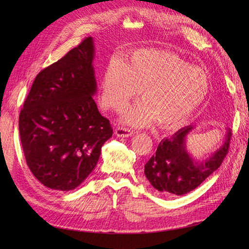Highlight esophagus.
I'll return each instance as SVG.
<instances>
[{"instance_id": "34e87169", "label": "esophagus", "mask_w": 249, "mask_h": 249, "mask_svg": "<svg viewBox=\"0 0 249 249\" xmlns=\"http://www.w3.org/2000/svg\"><path fill=\"white\" fill-rule=\"evenodd\" d=\"M133 134H134L133 131H131L130 129H126V127H117L115 130V135L117 137L126 138V137H131Z\"/></svg>"}]
</instances>
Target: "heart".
<instances>
[{
    "mask_svg": "<svg viewBox=\"0 0 249 249\" xmlns=\"http://www.w3.org/2000/svg\"><path fill=\"white\" fill-rule=\"evenodd\" d=\"M207 72L188 64L175 53L155 49L133 52L124 62L113 59L104 71L100 102L105 108L124 110L139 94L143 101L123 120L135 127L155 122L164 129L185 123L206 100Z\"/></svg>",
    "mask_w": 249,
    "mask_h": 249,
    "instance_id": "1",
    "label": "heart"
}]
</instances>
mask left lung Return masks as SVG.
<instances>
[{
  "mask_svg": "<svg viewBox=\"0 0 249 249\" xmlns=\"http://www.w3.org/2000/svg\"><path fill=\"white\" fill-rule=\"evenodd\" d=\"M195 125L179 129L170 138L163 139L156 154L144 165V175L156 190L165 195H184L197 188L220 166L229 152L231 131L225 133L221 145L200 160L188 152L186 141Z\"/></svg>",
  "mask_w": 249,
  "mask_h": 249,
  "instance_id": "obj_1",
  "label": "left lung"
}]
</instances>
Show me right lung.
Masks as SVG:
<instances>
[{
	"instance_id": "obj_1",
	"label": "right lung",
	"mask_w": 249,
	"mask_h": 249,
	"mask_svg": "<svg viewBox=\"0 0 249 249\" xmlns=\"http://www.w3.org/2000/svg\"><path fill=\"white\" fill-rule=\"evenodd\" d=\"M92 37L83 40L35 78L18 120L28 166L50 189L71 191L92 172L110 122L93 96L97 85Z\"/></svg>"
}]
</instances>
